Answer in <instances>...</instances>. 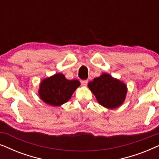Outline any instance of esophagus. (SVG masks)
<instances>
[{
	"mask_svg": "<svg viewBox=\"0 0 159 159\" xmlns=\"http://www.w3.org/2000/svg\"><path fill=\"white\" fill-rule=\"evenodd\" d=\"M81 84H82V85H83V86H86L87 85V84H88V80H81Z\"/></svg>",
	"mask_w": 159,
	"mask_h": 159,
	"instance_id": "1",
	"label": "esophagus"
}]
</instances>
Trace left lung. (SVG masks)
<instances>
[{
  "label": "left lung",
  "instance_id": "8db88e82",
  "mask_svg": "<svg viewBox=\"0 0 159 159\" xmlns=\"http://www.w3.org/2000/svg\"><path fill=\"white\" fill-rule=\"evenodd\" d=\"M88 87L101 106L115 108L123 103L127 94V86L108 74L95 78Z\"/></svg>",
  "mask_w": 159,
  "mask_h": 159
}]
</instances>
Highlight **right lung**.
Returning a JSON list of instances; mask_svg holds the SVG:
<instances>
[{
    "label": "right lung",
    "instance_id": "1",
    "mask_svg": "<svg viewBox=\"0 0 159 159\" xmlns=\"http://www.w3.org/2000/svg\"><path fill=\"white\" fill-rule=\"evenodd\" d=\"M80 82L77 80H69L62 74H56L40 83L39 95L45 103L58 106L70 99Z\"/></svg>",
    "mask_w": 159,
    "mask_h": 159
}]
</instances>
